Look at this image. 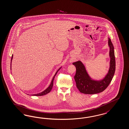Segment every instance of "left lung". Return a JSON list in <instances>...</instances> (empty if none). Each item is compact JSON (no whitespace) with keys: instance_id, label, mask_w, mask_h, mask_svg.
Listing matches in <instances>:
<instances>
[{"instance_id":"8db88e82","label":"left lung","mask_w":129,"mask_h":129,"mask_svg":"<svg viewBox=\"0 0 129 129\" xmlns=\"http://www.w3.org/2000/svg\"><path fill=\"white\" fill-rule=\"evenodd\" d=\"M108 45L110 47V68L107 74L104 79L98 81L91 79L81 61H78L73 63L76 67V74L74 78L76 87L81 92L87 94L100 93L108 87L112 80L115 71V58L114 47L109 38H108Z\"/></svg>"}]
</instances>
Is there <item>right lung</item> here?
I'll use <instances>...</instances> for the list:
<instances>
[{"label": "right lung", "mask_w": 129, "mask_h": 129, "mask_svg": "<svg viewBox=\"0 0 129 129\" xmlns=\"http://www.w3.org/2000/svg\"><path fill=\"white\" fill-rule=\"evenodd\" d=\"M13 56V55H12V58H11V68H11V62H12V60ZM61 67H60V68L58 69V70L57 71V72H56V73L55 74V75H54V77H53V79L52 80L51 83H50L49 86H48V87L45 90H44V91H42L41 92H40V93H37V94H32V95L43 96L44 95H46V94H47L48 93H49V92L51 91V90H52V87H53V82H54V77H55V75H56V74H57V73L58 71H59L61 68Z\"/></svg>", "instance_id": "obj_1"}]
</instances>
